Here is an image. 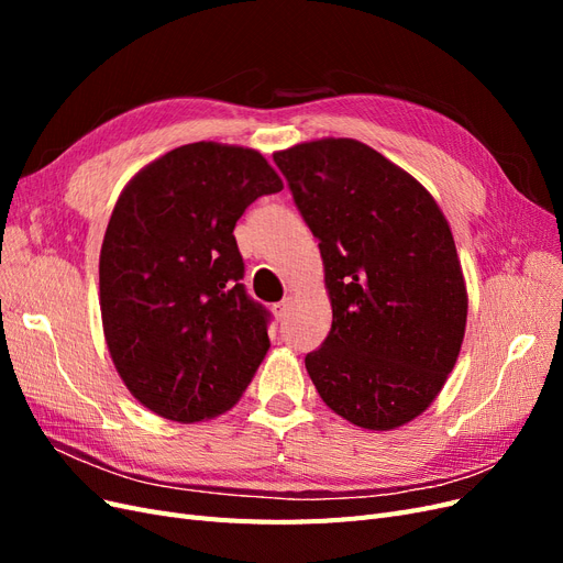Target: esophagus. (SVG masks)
<instances>
[{
    "label": "esophagus",
    "instance_id": "obj_1",
    "mask_svg": "<svg viewBox=\"0 0 563 563\" xmlns=\"http://www.w3.org/2000/svg\"><path fill=\"white\" fill-rule=\"evenodd\" d=\"M288 310H291V298H284V300H279L275 308H272V312H275V317L277 319H284L286 314H288Z\"/></svg>",
    "mask_w": 563,
    "mask_h": 563
}]
</instances>
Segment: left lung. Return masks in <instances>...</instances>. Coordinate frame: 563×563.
Returning <instances> with one entry per match:
<instances>
[{
  "label": "left lung",
  "instance_id": "1",
  "mask_svg": "<svg viewBox=\"0 0 563 563\" xmlns=\"http://www.w3.org/2000/svg\"><path fill=\"white\" fill-rule=\"evenodd\" d=\"M275 164L327 272L331 331L305 356L319 397L360 428H399L432 404L463 345L467 291L446 218L360 141L302 143Z\"/></svg>",
  "mask_w": 563,
  "mask_h": 563
}]
</instances>
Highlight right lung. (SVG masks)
<instances>
[{"label": "right lung", "instance_id": "add662e5", "mask_svg": "<svg viewBox=\"0 0 563 563\" xmlns=\"http://www.w3.org/2000/svg\"><path fill=\"white\" fill-rule=\"evenodd\" d=\"M282 187L261 152L190 143L119 197L100 249V312L119 376L157 416L228 411L265 360L272 314L246 294L232 230Z\"/></svg>", "mask_w": 563, "mask_h": 563}]
</instances>
